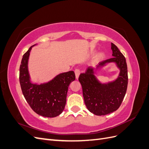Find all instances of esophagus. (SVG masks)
Listing matches in <instances>:
<instances>
[{
    "label": "esophagus",
    "mask_w": 149,
    "mask_h": 149,
    "mask_svg": "<svg viewBox=\"0 0 149 149\" xmlns=\"http://www.w3.org/2000/svg\"><path fill=\"white\" fill-rule=\"evenodd\" d=\"M74 73H75V75H76V79H78L79 78V76L80 74V71L79 69H76L74 70Z\"/></svg>",
    "instance_id": "obj_1"
}]
</instances>
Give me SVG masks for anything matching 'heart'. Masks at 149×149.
Returning <instances> with one entry per match:
<instances>
[{"label": "heart", "mask_w": 149, "mask_h": 149, "mask_svg": "<svg viewBox=\"0 0 149 149\" xmlns=\"http://www.w3.org/2000/svg\"><path fill=\"white\" fill-rule=\"evenodd\" d=\"M104 56V55L103 53H98L97 56H96V61H101L103 59Z\"/></svg>", "instance_id": "obj_1"}]
</instances>
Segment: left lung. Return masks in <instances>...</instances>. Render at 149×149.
Returning <instances> with one entry per match:
<instances>
[{
	"label": "left lung",
	"mask_w": 149,
	"mask_h": 149,
	"mask_svg": "<svg viewBox=\"0 0 149 149\" xmlns=\"http://www.w3.org/2000/svg\"><path fill=\"white\" fill-rule=\"evenodd\" d=\"M111 49L113 57L100 62L96 68L88 67L86 71L79 77L87 109L97 116H104L116 111L120 107L127 91L128 76L125 58L112 43ZM110 62H114L118 68L119 75L112 82L102 84L95 74L97 70Z\"/></svg>",
	"instance_id": "8db88e82"
}]
</instances>
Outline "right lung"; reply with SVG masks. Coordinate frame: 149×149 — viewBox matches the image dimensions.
Returning <instances> with one entry per match:
<instances>
[{
  "label": "right lung",
  "instance_id": "1",
  "mask_svg": "<svg viewBox=\"0 0 149 149\" xmlns=\"http://www.w3.org/2000/svg\"><path fill=\"white\" fill-rule=\"evenodd\" d=\"M36 45L37 44L31 46L22 59L19 75L21 89L26 101L36 113L46 118H55L65 109L68 89L75 80V74L70 71L58 74L45 83H33L28 65L31 49Z\"/></svg>",
  "mask_w": 149,
  "mask_h": 149
}]
</instances>
